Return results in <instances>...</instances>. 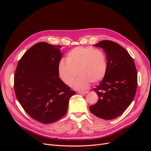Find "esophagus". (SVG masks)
I'll return each mask as SVG.
<instances>
[{
	"mask_svg": "<svg viewBox=\"0 0 151 151\" xmlns=\"http://www.w3.org/2000/svg\"><path fill=\"white\" fill-rule=\"evenodd\" d=\"M88 92H89V91H83V92H78V93H80V94H86L87 93H88Z\"/></svg>",
	"mask_w": 151,
	"mask_h": 151,
	"instance_id": "obj_1",
	"label": "esophagus"
}]
</instances>
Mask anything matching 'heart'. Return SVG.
<instances>
[{"mask_svg": "<svg viewBox=\"0 0 151 151\" xmlns=\"http://www.w3.org/2000/svg\"><path fill=\"white\" fill-rule=\"evenodd\" d=\"M108 62L106 55L100 49L79 46L71 50L67 55V60H61L58 64V73L61 80L70 86L73 84L77 90H84L91 82L101 81L106 74Z\"/></svg>", "mask_w": 151, "mask_h": 151, "instance_id": "b5f03b06", "label": "heart"}]
</instances>
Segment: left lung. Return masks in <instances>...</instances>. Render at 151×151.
Segmentation results:
<instances>
[{
  "label": "left lung",
  "mask_w": 151,
  "mask_h": 151,
  "mask_svg": "<svg viewBox=\"0 0 151 151\" xmlns=\"http://www.w3.org/2000/svg\"><path fill=\"white\" fill-rule=\"evenodd\" d=\"M93 46L104 50L108 69L100 84L93 89L99 100L89 109L99 118L111 120L121 115L132 102L137 88V71L130 55L120 45L103 40Z\"/></svg>",
  "instance_id": "obj_1"
}]
</instances>
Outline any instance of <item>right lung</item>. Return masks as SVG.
I'll use <instances>...</instances> for the list:
<instances>
[{
	"instance_id": "1",
	"label": "right lung",
	"mask_w": 151,
	"mask_h": 151,
	"mask_svg": "<svg viewBox=\"0 0 151 151\" xmlns=\"http://www.w3.org/2000/svg\"><path fill=\"white\" fill-rule=\"evenodd\" d=\"M61 46L39 42L19 60L14 77L16 96L25 111L43 124L54 122L67 112L75 94L59 78Z\"/></svg>"
}]
</instances>
